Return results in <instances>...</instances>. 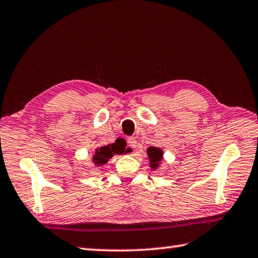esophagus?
Returning <instances> with one entry per match:
<instances>
[{
  "mask_svg": "<svg viewBox=\"0 0 258 258\" xmlns=\"http://www.w3.org/2000/svg\"><path fill=\"white\" fill-rule=\"evenodd\" d=\"M127 146L131 149H135V147H137V139L135 138H128L127 139Z\"/></svg>",
  "mask_w": 258,
  "mask_h": 258,
  "instance_id": "1",
  "label": "esophagus"
}]
</instances>
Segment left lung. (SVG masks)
<instances>
[{
  "label": "left lung",
  "mask_w": 258,
  "mask_h": 258,
  "mask_svg": "<svg viewBox=\"0 0 258 258\" xmlns=\"http://www.w3.org/2000/svg\"><path fill=\"white\" fill-rule=\"evenodd\" d=\"M148 157H149L150 160V166L152 168L158 167V164L163 159V150L160 148H156V147H149L147 150Z\"/></svg>",
  "instance_id": "obj_1"
}]
</instances>
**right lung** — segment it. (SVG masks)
<instances>
[{"label":"right lung","instance_id":"obj_1","mask_svg":"<svg viewBox=\"0 0 258 258\" xmlns=\"http://www.w3.org/2000/svg\"><path fill=\"white\" fill-rule=\"evenodd\" d=\"M125 151V148L123 147V143L120 141H116L115 143H112V145H108V146H104L99 148L95 151V155L93 156V161L95 165H103L104 163H107L108 159H110L111 157L117 154H123Z\"/></svg>","mask_w":258,"mask_h":258}]
</instances>
